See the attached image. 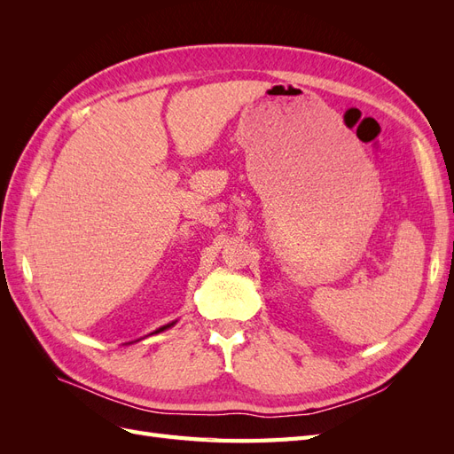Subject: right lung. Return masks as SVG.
I'll return each instance as SVG.
<instances>
[{"mask_svg": "<svg viewBox=\"0 0 454 454\" xmlns=\"http://www.w3.org/2000/svg\"><path fill=\"white\" fill-rule=\"evenodd\" d=\"M177 320H174V322H170V324H167V325H162V327H159V329H155V332L153 333H149V335H155V333H160V332H164V329H168V327H172L174 324H176ZM140 340V339H138ZM136 342V340H134Z\"/></svg>", "mask_w": 454, "mask_h": 454, "instance_id": "1", "label": "right lung"}]
</instances>
